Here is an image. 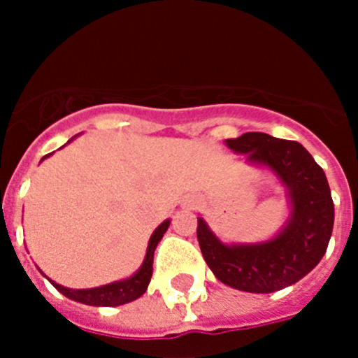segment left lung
Wrapping results in <instances>:
<instances>
[{
    "label": "left lung",
    "mask_w": 358,
    "mask_h": 358,
    "mask_svg": "<svg viewBox=\"0 0 358 358\" xmlns=\"http://www.w3.org/2000/svg\"><path fill=\"white\" fill-rule=\"evenodd\" d=\"M246 162L268 169L287 190L289 216L282 229L262 243H223L197 218V241L220 282L246 292H273L312 272L326 255L334 225V204L326 173L308 150L292 140L244 133L225 140Z\"/></svg>",
    "instance_id": "8db88e82"
}]
</instances>
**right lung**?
Here are the masks:
<instances>
[{
	"label": "right lung",
	"instance_id": "obj_1",
	"mask_svg": "<svg viewBox=\"0 0 358 358\" xmlns=\"http://www.w3.org/2000/svg\"><path fill=\"white\" fill-rule=\"evenodd\" d=\"M74 140V138H71ZM69 140V142H71ZM67 142V143H69ZM52 156V154H48ZM45 156L41 161H45ZM169 223L171 220H164L161 225L154 230V234L150 236L149 239V246H147V252H145V258H143V263L140 265V268L133 273L131 277L128 279H122V280H115V282L106 284V286H99V287H90V289H71V287H64L60 284H57L55 280L48 279L45 273L43 275L52 282V286L55 287L57 291L62 292L64 296H67L69 299H74V301L83 303V305H90V306H119V305H124V303L129 301H135L136 298L143 294L149 287L150 282V277H152V263H154V251H156L157 244L161 243L162 236L166 234L168 230Z\"/></svg>",
	"mask_w": 358,
	"mask_h": 358
}]
</instances>
